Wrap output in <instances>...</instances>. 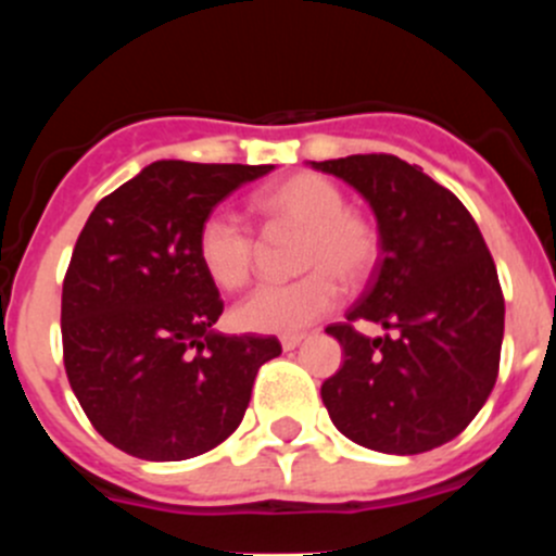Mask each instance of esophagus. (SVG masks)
Returning <instances> with one entry per match:
<instances>
[{
  "label": "esophagus",
  "mask_w": 556,
  "mask_h": 556,
  "mask_svg": "<svg viewBox=\"0 0 556 556\" xmlns=\"http://www.w3.org/2000/svg\"><path fill=\"white\" fill-rule=\"evenodd\" d=\"M301 341H304V333H288V336H282V350H285V352L295 350V346H299Z\"/></svg>",
  "instance_id": "obj_1"
}]
</instances>
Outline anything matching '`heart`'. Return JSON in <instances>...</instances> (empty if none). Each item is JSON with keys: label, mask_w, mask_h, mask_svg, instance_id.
Here are the masks:
<instances>
[{"label": "heart", "mask_w": 556, "mask_h": 556, "mask_svg": "<svg viewBox=\"0 0 556 556\" xmlns=\"http://www.w3.org/2000/svg\"><path fill=\"white\" fill-rule=\"evenodd\" d=\"M252 210L268 237L299 233L293 268L299 279L263 285L233 309V323L252 333H295L323 319L341 299V285L357 290L377 274L382 233L361 210L346 206L333 179L299 172L261 190ZM195 257L223 290H239L255 274L257 239L228 212H210L195 233Z\"/></svg>", "instance_id": "b5f03b06"}]
</instances>
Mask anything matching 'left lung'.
I'll list each match as a JSON object with an SVG mask.
<instances>
[{
  "mask_svg": "<svg viewBox=\"0 0 556 556\" xmlns=\"http://www.w3.org/2000/svg\"><path fill=\"white\" fill-rule=\"evenodd\" d=\"M361 190L377 215L382 261L344 323V366L323 382L336 428L384 454H419L463 433L495 387L503 301L495 261L463 201L397 155L319 161ZM357 318L390 334L371 340Z\"/></svg>",
  "mask_w": 556,
  "mask_h": 556,
  "instance_id": "obj_1",
  "label": "left lung"
}]
</instances>
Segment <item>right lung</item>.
Listing matches in <instances>:
<instances>
[{"label":"right lung","instance_id":"obj_1","mask_svg":"<svg viewBox=\"0 0 556 556\" xmlns=\"http://www.w3.org/2000/svg\"><path fill=\"white\" fill-rule=\"evenodd\" d=\"M271 164L155 161L97 204L61 290L72 392L99 435L142 459L215 450L242 422L274 336H223L215 282L195 257L201 220Z\"/></svg>","mask_w":556,"mask_h":556}]
</instances>
